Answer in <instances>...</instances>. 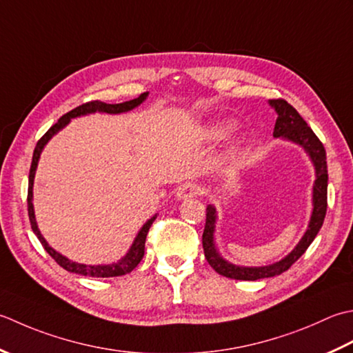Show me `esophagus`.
<instances>
[{
  "label": "esophagus",
  "instance_id": "esophagus-1",
  "mask_svg": "<svg viewBox=\"0 0 353 353\" xmlns=\"http://www.w3.org/2000/svg\"><path fill=\"white\" fill-rule=\"evenodd\" d=\"M201 193V187L198 183H185L181 187H179L178 192H176V196L179 199H184V198H193V196H198Z\"/></svg>",
  "mask_w": 353,
  "mask_h": 353
}]
</instances>
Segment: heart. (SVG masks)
<instances>
[{"label":"heart","instance_id":"obj_1","mask_svg":"<svg viewBox=\"0 0 353 353\" xmlns=\"http://www.w3.org/2000/svg\"><path fill=\"white\" fill-rule=\"evenodd\" d=\"M227 131H228V126L212 128V129H210V137H213V139H219V137L224 135Z\"/></svg>","mask_w":353,"mask_h":353}]
</instances>
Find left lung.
<instances>
[{
  "label": "left lung",
  "instance_id": "1",
  "mask_svg": "<svg viewBox=\"0 0 353 353\" xmlns=\"http://www.w3.org/2000/svg\"><path fill=\"white\" fill-rule=\"evenodd\" d=\"M270 105L274 108L277 112V120L274 126V137H282V139L291 140L297 145L303 146L309 157L312 158L315 166V174L317 179L314 183V210L311 222H309L307 232L301 237V241L297 243L290 254L280 262H276L268 267H237V265L228 263L219 254L213 243V232H214V221H216V210L214 207L208 205L205 213V227L203 233V248L207 262L210 267L221 276H225L236 280H259L282 274L286 270L291 268L292 263H296L301 254L305 253L307 247L311 245L315 236L320 232V228L325 222L326 210H327V163H326V150L323 143L317 135L314 134L311 128L307 126L303 117L297 112L296 108L290 105L283 99H272Z\"/></svg>",
  "mask_w": 353,
  "mask_h": 353
}]
</instances>
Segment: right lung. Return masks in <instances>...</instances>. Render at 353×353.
<instances>
[{
	"label": "right lung",
	"mask_w": 353,
	"mask_h": 353,
	"mask_svg": "<svg viewBox=\"0 0 353 353\" xmlns=\"http://www.w3.org/2000/svg\"><path fill=\"white\" fill-rule=\"evenodd\" d=\"M146 97H148V92H143V94H140L137 99L128 100V102H123V103H103V102H100V100H91V102H86L81 106L74 108V110H71L70 112L63 114V116L59 120H57V123H54L52 128H50L48 131L41 137L39 141L36 143L33 158H32L30 174H28V193H27L28 219H30V225H32L33 233L38 236V239L42 243V247L46 248L47 253L52 256L54 261L57 262V265H61L63 270H67L70 272H76V274H81V276H88V277H117V276L128 274V272H131L137 267V265L141 262L143 256H145L146 236H148L150 225H152V222L157 218V214L154 218H150L145 225H143V228L140 230V233L137 234L132 247H131V250H129V253L123 259H121L120 262L111 263V265H96V267H91V265H82V263H76V262L68 261L67 257H63L62 254H59L57 251H54L52 247L48 245L44 237H42L41 232L38 230V225H36L33 204H32V199H33V178H34L36 166H38V160H39V155L42 152V149H44V146L47 145V141L52 139V137L57 131H59V129L65 126L71 119L79 117V116H85V114L96 112V111L108 112V114H120V112L132 110V108H135V106H139Z\"/></svg>",
	"instance_id": "right-lung-1"
}]
</instances>
